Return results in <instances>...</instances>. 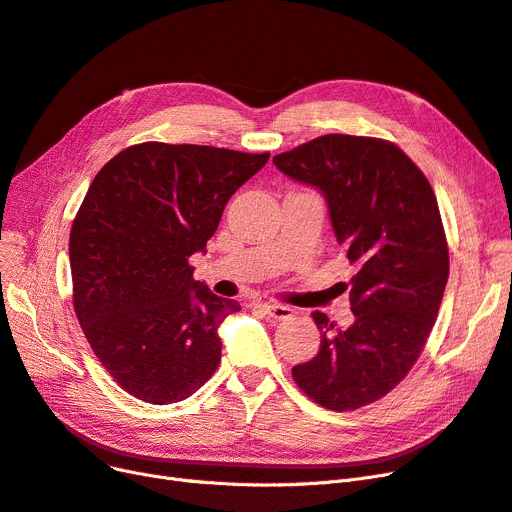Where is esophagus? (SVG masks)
Masks as SVG:
<instances>
[{
  "label": "esophagus",
  "instance_id": "34e87169",
  "mask_svg": "<svg viewBox=\"0 0 512 512\" xmlns=\"http://www.w3.org/2000/svg\"><path fill=\"white\" fill-rule=\"evenodd\" d=\"M261 308L272 320H289L295 316V310L289 306H261Z\"/></svg>",
  "mask_w": 512,
  "mask_h": 512
}]
</instances>
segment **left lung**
<instances>
[{"instance_id":"obj_1","label":"left lung","mask_w":512,"mask_h":512,"mask_svg":"<svg viewBox=\"0 0 512 512\" xmlns=\"http://www.w3.org/2000/svg\"><path fill=\"white\" fill-rule=\"evenodd\" d=\"M274 164L325 194L337 242L356 270L348 282L354 323L337 329L312 312L320 348L293 367V380L320 407L354 411L405 380L437 320L449 276L437 196L386 139L323 135Z\"/></svg>"}]
</instances>
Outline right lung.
<instances>
[{
  "label": "right lung",
  "mask_w": 512,
  "mask_h": 512,
  "mask_svg": "<svg viewBox=\"0 0 512 512\" xmlns=\"http://www.w3.org/2000/svg\"><path fill=\"white\" fill-rule=\"evenodd\" d=\"M268 158L145 141L90 183L69 234L73 310L113 382L139 401H185L217 371V329L240 306L194 280L189 257Z\"/></svg>",
  "instance_id": "1"
}]
</instances>
